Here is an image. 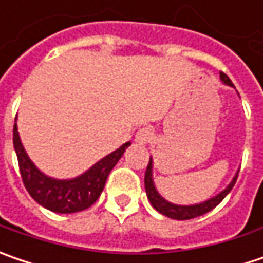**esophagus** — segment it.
<instances>
[{
	"mask_svg": "<svg viewBox=\"0 0 263 263\" xmlns=\"http://www.w3.org/2000/svg\"><path fill=\"white\" fill-rule=\"evenodd\" d=\"M152 138H153V128H150V126L140 128L135 134V141L140 144H148L152 141Z\"/></svg>",
	"mask_w": 263,
	"mask_h": 263,
	"instance_id": "1",
	"label": "esophagus"
}]
</instances>
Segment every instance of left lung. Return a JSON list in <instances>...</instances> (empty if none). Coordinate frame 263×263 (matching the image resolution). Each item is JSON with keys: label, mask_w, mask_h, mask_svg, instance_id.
<instances>
[{"label": "left lung", "mask_w": 263, "mask_h": 263, "mask_svg": "<svg viewBox=\"0 0 263 263\" xmlns=\"http://www.w3.org/2000/svg\"><path fill=\"white\" fill-rule=\"evenodd\" d=\"M220 80L223 82L224 85L234 87L231 79L223 72H220ZM237 177H238V173L234 176L231 183L224 187L222 192H219L216 196L210 198L207 201H202L199 204H192V205H178V204H173V202L166 201L163 196H161V193L158 192V189L155 186V181H153V161L150 158L148 165H147L146 176H144V187H146L147 198H148L150 204L153 205V209L156 211H159L161 214L170 217V219H174V220H189V219H193V217L202 216V214L211 211L214 207H217L223 201L224 196L232 191V187H234V184L237 181Z\"/></svg>", "instance_id": "8db88e82"}]
</instances>
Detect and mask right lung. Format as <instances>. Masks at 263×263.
<instances>
[{
    "label": "right lung",
    "instance_id": "add662e5",
    "mask_svg": "<svg viewBox=\"0 0 263 263\" xmlns=\"http://www.w3.org/2000/svg\"><path fill=\"white\" fill-rule=\"evenodd\" d=\"M13 144L17 155L21 176L28 193L41 207L59 214H70L89 209L100 198L110 171L123 156L125 150L131 146V143L128 141L93 163L83 174L74 178L59 180L46 176L29 159L21 141L16 122L13 128Z\"/></svg>",
    "mask_w": 263,
    "mask_h": 263
}]
</instances>
